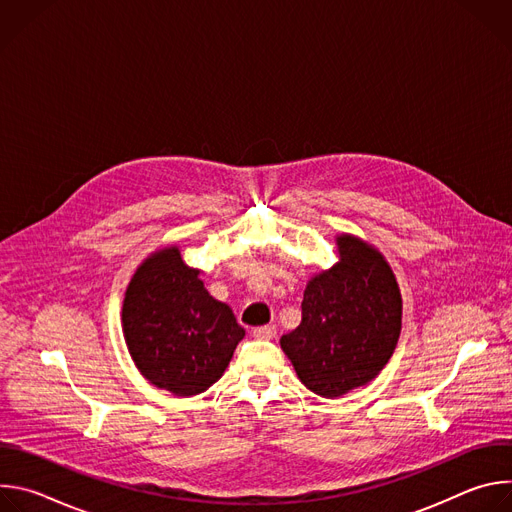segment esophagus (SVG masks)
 Returning a JSON list of instances; mask_svg holds the SVG:
<instances>
[{
    "label": "esophagus",
    "mask_w": 512,
    "mask_h": 512,
    "mask_svg": "<svg viewBox=\"0 0 512 512\" xmlns=\"http://www.w3.org/2000/svg\"><path fill=\"white\" fill-rule=\"evenodd\" d=\"M251 334L257 340H273L277 336V330L273 326H261V328H255Z\"/></svg>",
    "instance_id": "esophagus-1"
}]
</instances>
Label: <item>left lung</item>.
<instances>
[{
	"instance_id": "1",
	"label": "left lung",
	"mask_w": 512,
	"mask_h": 512,
	"mask_svg": "<svg viewBox=\"0 0 512 512\" xmlns=\"http://www.w3.org/2000/svg\"><path fill=\"white\" fill-rule=\"evenodd\" d=\"M340 261L304 291L302 322L279 344L300 381L334 399L371 383L401 334V291L385 257L352 235L336 237Z\"/></svg>"
}]
</instances>
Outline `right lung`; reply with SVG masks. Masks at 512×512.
Returning <instances> with one entry per match:
<instances>
[{
    "mask_svg": "<svg viewBox=\"0 0 512 512\" xmlns=\"http://www.w3.org/2000/svg\"><path fill=\"white\" fill-rule=\"evenodd\" d=\"M178 247H164L133 273L121 310L123 336L139 373L178 397L204 393L223 377L245 330L204 289Z\"/></svg>",
    "mask_w": 512,
    "mask_h": 512,
    "instance_id": "right-lung-1",
    "label": "right lung"
}]
</instances>
